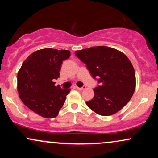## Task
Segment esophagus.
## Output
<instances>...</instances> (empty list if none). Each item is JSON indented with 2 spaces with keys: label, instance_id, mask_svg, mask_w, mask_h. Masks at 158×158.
<instances>
[{
  "label": "esophagus",
  "instance_id": "obj_1",
  "mask_svg": "<svg viewBox=\"0 0 158 158\" xmlns=\"http://www.w3.org/2000/svg\"><path fill=\"white\" fill-rule=\"evenodd\" d=\"M76 88H77V90H84V89H85V88H86V86H83V87H81V88H79V87H76Z\"/></svg>",
  "mask_w": 158,
  "mask_h": 158
}]
</instances>
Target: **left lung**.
Masks as SVG:
<instances>
[{
	"label": "left lung",
	"instance_id": "obj_1",
	"mask_svg": "<svg viewBox=\"0 0 158 158\" xmlns=\"http://www.w3.org/2000/svg\"><path fill=\"white\" fill-rule=\"evenodd\" d=\"M75 54L99 83L94 89V97L86 102L88 108L102 116L122 109L131 99L136 86L135 72L128 57L106 46L77 50Z\"/></svg>",
	"mask_w": 158,
	"mask_h": 158
}]
</instances>
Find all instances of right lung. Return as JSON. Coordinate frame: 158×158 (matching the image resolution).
I'll return each mask as SVG.
<instances>
[{
    "mask_svg": "<svg viewBox=\"0 0 158 158\" xmlns=\"http://www.w3.org/2000/svg\"><path fill=\"white\" fill-rule=\"evenodd\" d=\"M70 56L66 50L41 49L23 61L18 73V91L23 104L41 117H57L70 89L55 86L63 61Z\"/></svg>",
    "mask_w": 158,
    "mask_h": 158,
    "instance_id": "1",
    "label": "right lung"
}]
</instances>
